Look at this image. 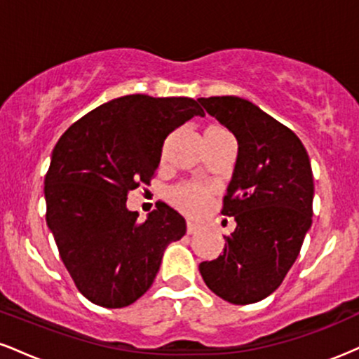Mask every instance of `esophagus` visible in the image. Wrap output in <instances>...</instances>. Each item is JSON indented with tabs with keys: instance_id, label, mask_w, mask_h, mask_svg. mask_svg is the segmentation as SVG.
Segmentation results:
<instances>
[{
	"instance_id": "esophagus-1",
	"label": "esophagus",
	"mask_w": 359,
	"mask_h": 359,
	"mask_svg": "<svg viewBox=\"0 0 359 359\" xmlns=\"http://www.w3.org/2000/svg\"><path fill=\"white\" fill-rule=\"evenodd\" d=\"M201 229H203V226H201L199 222L191 221V219L187 221V234H196V233H199Z\"/></svg>"
}]
</instances>
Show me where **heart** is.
<instances>
[{
  "label": "heart",
  "mask_w": 359,
  "mask_h": 359,
  "mask_svg": "<svg viewBox=\"0 0 359 359\" xmlns=\"http://www.w3.org/2000/svg\"><path fill=\"white\" fill-rule=\"evenodd\" d=\"M170 199L184 212L197 214L208 204L209 192L196 184H180L172 189Z\"/></svg>",
  "instance_id": "b5f03b06"
}]
</instances>
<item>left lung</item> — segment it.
<instances>
[{
	"label": "left lung",
	"mask_w": 359,
	"mask_h": 359,
	"mask_svg": "<svg viewBox=\"0 0 359 359\" xmlns=\"http://www.w3.org/2000/svg\"><path fill=\"white\" fill-rule=\"evenodd\" d=\"M201 104L238 140V158L222 211L236 229L224 251L199 271L217 297L245 306L273 294L297 259L312 224L314 179L297 135L253 102L201 97Z\"/></svg>",
	"instance_id": "left-lung-1"
}]
</instances>
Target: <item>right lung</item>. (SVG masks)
<instances>
[{"label":"right lung","mask_w":359,"mask_h":359,"mask_svg":"<svg viewBox=\"0 0 359 359\" xmlns=\"http://www.w3.org/2000/svg\"><path fill=\"white\" fill-rule=\"evenodd\" d=\"M204 116L191 97L130 94L104 102L62 135L45 175L47 226L65 269L93 304L126 307L151 287L163 251L185 234L165 203L143 222L128 211V192L150 185L163 142Z\"/></svg>","instance_id":"obj_1"}]
</instances>
